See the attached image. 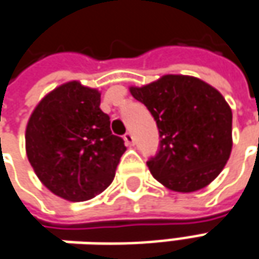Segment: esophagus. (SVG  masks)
Segmentation results:
<instances>
[{
    "label": "esophagus",
    "mask_w": 259,
    "mask_h": 259,
    "mask_svg": "<svg viewBox=\"0 0 259 259\" xmlns=\"http://www.w3.org/2000/svg\"><path fill=\"white\" fill-rule=\"evenodd\" d=\"M123 139H124V142H126V145H129V146H132L133 143H135V138H133V135L130 133V132H127L124 136H123Z\"/></svg>",
    "instance_id": "obj_1"
}]
</instances>
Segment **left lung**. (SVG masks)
Listing matches in <instances>:
<instances>
[{"instance_id": "obj_1", "label": "left lung", "mask_w": 259, "mask_h": 259, "mask_svg": "<svg viewBox=\"0 0 259 259\" xmlns=\"http://www.w3.org/2000/svg\"><path fill=\"white\" fill-rule=\"evenodd\" d=\"M156 120L159 152L147 160L153 178L175 192L209 185L232 150V112L224 96L196 77L167 74L130 87Z\"/></svg>"}]
</instances>
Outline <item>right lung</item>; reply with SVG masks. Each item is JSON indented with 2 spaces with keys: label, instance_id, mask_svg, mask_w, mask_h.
<instances>
[{
  "label": "right lung",
  "instance_id": "add662e5",
  "mask_svg": "<svg viewBox=\"0 0 259 259\" xmlns=\"http://www.w3.org/2000/svg\"><path fill=\"white\" fill-rule=\"evenodd\" d=\"M25 150L47 189L63 199L81 202L112 183L126 146L112 135L99 90L68 81L34 109L25 130Z\"/></svg>",
  "mask_w": 259,
  "mask_h": 259
}]
</instances>
